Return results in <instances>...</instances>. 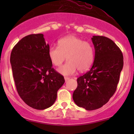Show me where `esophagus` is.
Here are the masks:
<instances>
[{
  "label": "esophagus",
  "mask_w": 134,
  "mask_h": 134,
  "mask_svg": "<svg viewBox=\"0 0 134 134\" xmlns=\"http://www.w3.org/2000/svg\"><path fill=\"white\" fill-rule=\"evenodd\" d=\"M69 79L70 78H69V77H65V82H67Z\"/></svg>",
  "instance_id": "esophagus-1"
}]
</instances>
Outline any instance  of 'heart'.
Masks as SVG:
<instances>
[{"mask_svg":"<svg viewBox=\"0 0 134 134\" xmlns=\"http://www.w3.org/2000/svg\"><path fill=\"white\" fill-rule=\"evenodd\" d=\"M48 56L56 67L62 65L67 56L68 61L59 69L58 72L63 75L69 76L75 74L78 69L80 71L88 69L94 61V52L91 43L71 35L60 39L58 47L51 46L48 50Z\"/></svg>","mask_w":134,"mask_h":134,"instance_id":"1","label":"heart"}]
</instances>
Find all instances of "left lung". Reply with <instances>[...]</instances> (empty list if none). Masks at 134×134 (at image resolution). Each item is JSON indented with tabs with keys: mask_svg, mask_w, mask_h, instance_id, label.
<instances>
[{
	"mask_svg": "<svg viewBox=\"0 0 134 134\" xmlns=\"http://www.w3.org/2000/svg\"><path fill=\"white\" fill-rule=\"evenodd\" d=\"M92 67L77 79L78 86L72 98L76 104L86 110H94L106 104L113 95L123 67V56L120 48L106 37L94 36Z\"/></svg>",
	"mask_w": 134,
	"mask_h": 134,
	"instance_id": "8db88e82",
	"label": "left lung"
}]
</instances>
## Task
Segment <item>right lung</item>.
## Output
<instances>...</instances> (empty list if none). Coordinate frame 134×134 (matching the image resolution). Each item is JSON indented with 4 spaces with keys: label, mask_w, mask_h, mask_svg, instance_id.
Instances as JSON below:
<instances>
[{
    "label": "right lung",
    "mask_w": 134,
    "mask_h": 134,
    "mask_svg": "<svg viewBox=\"0 0 134 134\" xmlns=\"http://www.w3.org/2000/svg\"><path fill=\"white\" fill-rule=\"evenodd\" d=\"M48 48L43 34H31L15 44L10 56L18 94L28 106L40 110L54 104L65 82L63 76L52 67Z\"/></svg>",
    "instance_id": "obj_1"
}]
</instances>
